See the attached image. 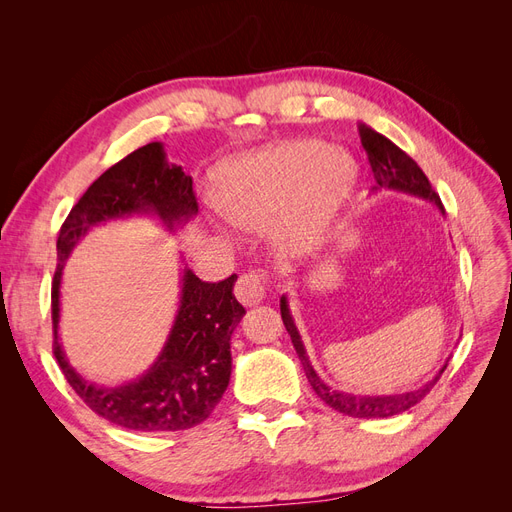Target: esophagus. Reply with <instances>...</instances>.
Returning <instances> with one entry per match:
<instances>
[{"label": "esophagus", "mask_w": 512, "mask_h": 512, "mask_svg": "<svg viewBox=\"0 0 512 512\" xmlns=\"http://www.w3.org/2000/svg\"><path fill=\"white\" fill-rule=\"evenodd\" d=\"M267 294V280L260 273H243L235 284V297L243 305H258Z\"/></svg>", "instance_id": "34e87169"}]
</instances>
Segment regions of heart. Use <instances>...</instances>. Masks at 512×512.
I'll return each instance as SVG.
<instances>
[{"label": "heart", "mask_w": 512, "mask_h": 512, "mask_svg": "<svg viewBox=\"0 0 512 512\" xmlns=\"http://www.w3.org/2000/svg\"><path fill=\"white\" fill-rule=\"evenodd\" d=\"M356 179L350 153L320 141H284L224 164L215 177V207L241 228L280 220L282 237L307 247L342 211Z\"/></svg>", "instance_id": "heart-1"}]
</instances>
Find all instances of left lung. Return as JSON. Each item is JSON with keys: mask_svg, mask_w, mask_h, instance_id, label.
Returning a JSON list of instances; mask_svg holds the SVG:
<instances>
[{"mask_svg": "<svg viewBox=\"0 0 512 512\" xmlns=\"http://www.w3.org/2000/svg\"><path fill=\"white\" fill-rule=\"evenodd\" d=\"M359 134H361V143H363V149L367 151V158L371 164V173H374V179H376L374 192H380V190L406 192L410 196L425 198V200H429V203L444 209L442 200L436 194V190L431 188L429 179L425 177L423 170L418 168V164L408 156L406 151H401L395 143H391L389 138L378 134L376 130L367 128L365 123H361L359 126ZM280 309H282L284 327L292 339L294 350H297V354H299L309 384H312V389L316 391V395L324 401V404L342 414H348L354 418H386V416L406 412L408 408L416 406L418 401H421L433 389V386H436V382L442 376V371L446 369V365H444L429 382H425L423 386H418V389L408 391V393L354 395V393L337 391V389H333V386L324 384V380L314 371L312 363H309V356L301 342L297 324H294V320L290 316L286 297L280 299Z\"/></svg>", "mask_w": 512, "mask_h": 512, "instance_id": "1", "label": "left lung"}]
</instances>
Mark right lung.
Instances as JSON below:
<instances>
[{
	"label": "right lung",
	"mask_w": 512,
	"mask_h": 512,
	"mask_svg": "<svg viewBox=\"0 0 512 512\" xmlns=\"http://www.w3.org/2000/svg\"><path fill=\"white\" fill-rule=\"evenodd\" d=\"M134 213L158 215L168 228L198 213L192 177L166 160L162 143L136 149L108 168L61 224L51 290L53 354L76 395L108 423L132 431L190 429L220 404L230 380V335L245 314L232 294L237 275L211 284L183 269L173 329L158 361L134 382L123 386L87 382L72 369L59 344V284L74 245L89 228Z\"/></svg>",
	"instance_id": "1"
}]
</instances>
